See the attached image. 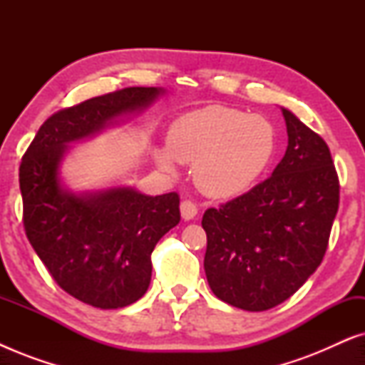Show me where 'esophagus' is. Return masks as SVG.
<instances>
[{
	"instance_id": "esophagus-1",
	"label": "esophagus",
	"mask_w": 365,
	"mask_h": 365,
	"mask_svg": "<svg viewBox=\"0 0 365 365\" xmlns=\"http://www.w3.org/2000/svg\"><path fill=\"white\" fill-rule=\"evenodd\" d=\"M181 216L184 221H191V219H194L197 216V206L194 204L192 201H189V199H186V201L181 202Z\"/></svg>"
}]
</instances>
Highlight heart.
Returning a JSON list of instances; mask_svg holds the SVG:
<instances>
[{"mask_svg":"<svg viewBox=\"0 0 365 365\" xmlns=\"http://www.w3.org/2000/svg\"><path fill=\"white\" fill-rule=\"evenodd\" d=\"M276 151V129L257 114L207 106L173 123L168 148L154 153L169 174L176 161L194 163V179L204 194L232 197L247 191L266 171Z\"/></svg>","mask_w":365,"mask_h":365,"instance_id":"heart-1","label":"heart"}]
</instances>
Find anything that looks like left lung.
<instances>
[{
  "label": "left lung",
  "mask_w": 365,
  "mask_h": 365,
  "mask_svg": "<svg viewBox=\"0 0 365 365\" xmlns=\"http://www.w3.org/2000/svg\"><path fill=\"white\" fill-rule=\"evenodd\" d=\"M282 116L287 149L272 176L202 216L209 287L251 312L279 306L321 266L339 209L326 141L284 108Z\"/></svg>",
  "instance_id": "obj_1"
}]
</instances>
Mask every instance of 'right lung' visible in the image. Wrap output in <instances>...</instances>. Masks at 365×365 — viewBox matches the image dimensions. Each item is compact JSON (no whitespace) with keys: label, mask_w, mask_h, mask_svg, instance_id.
Returning <instances> with one entry per match:
<instances>
[{"label":"right lung","mask_w":365,"mask_h":365,"mask_svg":"<svg viewBox=\"0 0 365 365\" xmlns=\"http://www.w3.org/2000/svg\"><path fill=\"white\" fill-rule=\"evenodd\" d=\"M163 93L133 86L64 108L41 124L21 159L28 241L58 286L93 307H126L144 296L154 246L181 221L179 196L153 197L131 187L78 196L61 187L59 163L68 143L141 111Z\"/></svg>","instance_id":"add662e5"}]
</instances>
